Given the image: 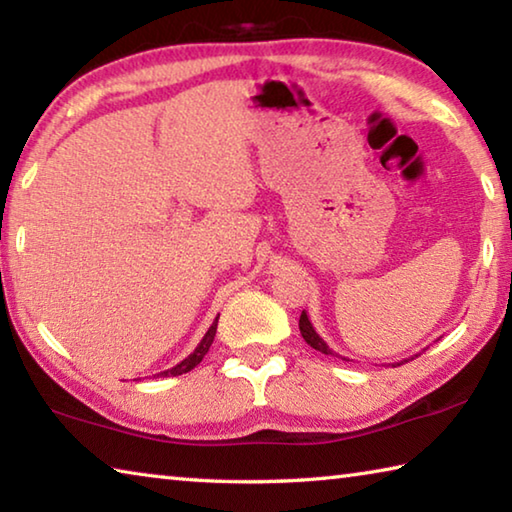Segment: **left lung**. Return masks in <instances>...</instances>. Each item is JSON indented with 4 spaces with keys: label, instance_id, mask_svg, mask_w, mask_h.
<instances>
[{
    "label": "left lung",
    "instance_id": "8db88e82",
    "mask_svg": "<svg viewBox=\"0 0 512 512\" xmlns=\"http://www.w3.org/2000/svg\"><path fill=\"white\" fill-rule=\"evenodd\" d=\"M300 334H302V339L307 341V345H311V348L314 350H318V352H323V354H332V357H339V354H336L332 348H329V345L320 339V334L316 332L314 329V325H311V320H309V316H307V311H302L300 314ZM415 357H418V354H415ZM343 361H350V359H345V357H341ZM413 359V357H411ZM411 359H404V361H411ZM404 361H400V363H393V366H402Z\"/></svg>",
    "mask_w": 512,
    "mask_h": 512
}]
</instances>
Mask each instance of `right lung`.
<instances>
[{"mask_svg":"<svg viewBox=\"0 0 512 512\" xmlns=\"http://www.w3.org/2000/svg\"><path fill=\"white\" fill-rule=\"evenodd\" d=\"M216 325H219V316L214 318V323L210 325V329H207L205 332V336H203V341L196 345V350L189 354V357H185L183 361L180 363H176V366L173 368H169V370H162V372H158V377H178V375H185V372H189V370H194L198 363L203 361V357L207 354V350H210V345H212V341H214V334H216Z\"/></svg>","mask_w":512,"mask_h":512,"instance_id":"add662e5","label":"right lung"}]
</instances>
